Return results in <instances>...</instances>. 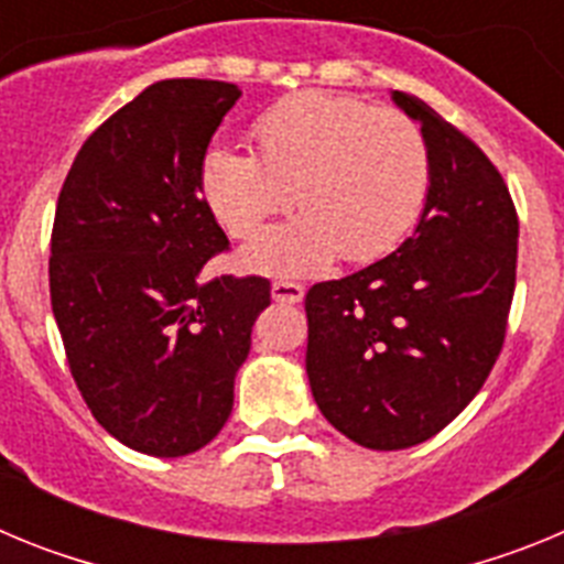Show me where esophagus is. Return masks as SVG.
Returning a JSON list of instances; mask_svg holds the SVG:
<instances>
[{"mask_svg":"<svg viewBox=\"0 0 564 564\" xmlns=\"http://www.w3.org/2000/svg\"><path fill=\"white\" fill-rule=\"evenodd\" d=\"M271 296L276 299V302H285V305H299L302 296H305V285L291 282V279H276L271 285Z\"/></svg>","mask_w":564,"mask_h":564,"instance_id":"obj_1","label":"esophagus"}]
</instances>
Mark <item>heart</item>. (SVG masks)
Listing matches in <instances>:
<instances>
[{"instance_id": "obj_1", "label": "heart", "mask_w": 564, "mask_h": 564, "mask_svg": "<svg viewBox=\"0 0 564 564\" xmlns=\"http://www.w3.org/2000/svg\"><path fill=\"white\" fill-rule=\"evenodd\" d=\"M253 154L208 149L200 188L214 217L248 239L288 206L302 217L253 239L242 265L313 273L336 257L390 253L426 203L430 147L410 115L341 93H299L257 118Z\"/></svg>"}]
</instances>
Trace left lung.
<instances>
[{
  "label": "left lung",
  "mask_w": 564,
  "mask_h": 564,
  "mask_svg": "<svg viewBox=\"0 0 564 564\" xmlns=\"http://www.w3.org/2000/svg\"><path fill=\"white\" fill-rule=\"evenodd\" d=\"M432 181L415 234L390 257L307 291V378L318 410L367 449H410L480 392L506 341L520 220L502 174L421 98Z\"/></svg>",
  "instance_id": "obj_1"
}]
</instances>
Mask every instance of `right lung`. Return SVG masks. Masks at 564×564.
Masks as SVG:
<instances>
[{
    "mask_svg": "<svg viewBox=\"0 0 564 564\" xmlns=\"http://www.w3.org/2000/svg\"><path fill=\"white\" fill-rule=\"evenodd\" d=\"M237 98L226 82L152 84L89 134L58 194L50 302L69 372L104 430L143 455L217 437L271 305L265 276L200 282L228 251L200 166Z\"/></svg>",
    "mask_w": 564,
    "mask_h": 564,
    "instance_id": "obj_1",
    "label": "right lung"
}]
</instances>
